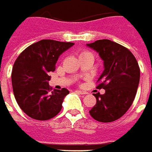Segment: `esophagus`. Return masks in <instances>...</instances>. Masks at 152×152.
<instances>
[{
  "label": "esophagus",
  "mask_w": 152,
  "mask_h": 152,
  "mask_svg": "<svg viewBox=\"0 0 152 152\" xmlns=\"http://www.w3.org/2000/svg\"><path fill=\"white\" fill-rule=\"evenodd\" d=\"M77 92L80 93V94H83V95H86V94H88V91H83V90H77Z\"/></svg>",
  "instance_id": "1"
}]
</instances>
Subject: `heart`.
Here are the masks:
<instances>
[{
  "label": "heart",
  "instance_id": "obj_1",
  "mask_svg": "<svg viewBox=\"0 0 152 152\" xmlns=\"http://www.w3.org/2000/svg\"><path fill=\"white\" fill-rule=\"evenodd\" d=\"M88 54H91L90 52H88V51H83V52H82L81 55H80V56H85V55H88Z\"/></svg>",
  "mask_w": 152,
  "mask_h": 152
}]
</instances>
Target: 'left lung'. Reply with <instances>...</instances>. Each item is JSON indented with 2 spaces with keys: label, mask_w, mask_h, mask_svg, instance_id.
Segmentation results:
<instances>
[{
  "label": "left lung",
  "mask_w": 152,
  "mask_h": 152,
  "mask_svg": "<svg viewBox=\"0 0 152 152\" xmlns=\"http://www.w3.org/2000/svg\"><path fill=\"white\" fill-rule=\"evenodd\" d=\"M87 47L96 51L103 61L104 70L97 88L105 90L103 95L94 94L96 103L89 113L99 122H112L133 104L139 84V66L129 49L110 40H98Z\"/></svg>",
  "instance_id": "8db88e82"
}]
</instances>
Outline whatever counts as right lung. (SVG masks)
Here are the masks:
<instances>
[{
  "label": "right lung",
  "mask_w": 152,
  "mask_h": 152,
  "mask_svg": "<svg viewBox=\"0 0 152 152\" xmlns=\"http://www.w3.org/2000/svg\"><path fill=\"white\" fill-rule=\"evenodd\" d=\"M74 45L54 40H41L27 47L14 64L11 74L13 91L19 107L26 115L37 120L53 118L61 111L66 88L49 86L50 72L61 54Z\"/></svg>",
  "instance_id": "right-lung-1"
}]
</instances>
